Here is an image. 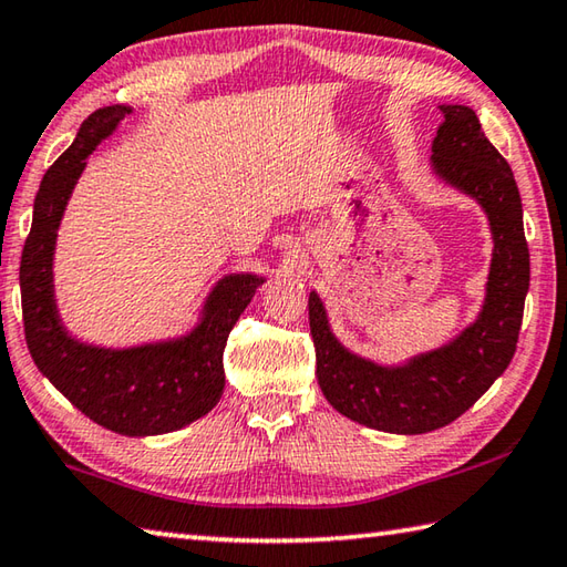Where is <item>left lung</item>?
I'll list each match as a JSON object with an SVG mask.
<instances>
[{
    "label": "left lung",
    "instance_id": "obj_1",
    "mask_svg": "<svg viewBox=\"0 0 567 567\" xmlns=\"http://www.w3.org/2000/svg\"><path fill=\"white\" fill-rule=\"evenodd\" d=\"M441 113L444 123L431 146L434 171L481 203L493 233L486 302L476 322L436 352L404 367H379L337 342L322 302L310 292L319 389L339 414L389 434L446 426L486 394L516 354L530 285L523 205L508 161L481 131L473 109L441 106Z\"/></svg>",
    "mask_w": 567,
    "mask_h": 567
}]
</instances>
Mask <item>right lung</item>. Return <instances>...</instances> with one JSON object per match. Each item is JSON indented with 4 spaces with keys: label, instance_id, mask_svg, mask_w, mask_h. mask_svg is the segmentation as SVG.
Instances as JSON below:
<instances>
[{
    "label": "right lung",
    "instance_id": "1",
    "mask_svg": "<svg viewBox=\"0 0 567 567\" xmlns=\"http://www.w3.org/2000/svg\"><path fill=\"white\" fill-rule=\"evenodd\" d=\"M126 113H131L126 106L91 113L76 141L47 171L22 250L19 287L24 339L39 372L96 424L123 436H153L190 424L218 404L225 386V342L262 277H225L205 302L203 322L173 342L101 349L66 334L51 285L56 230L86 158Z\"/></svg>",
    "mask_w": 567,
    "mask_h": 567
}]
</instances>
